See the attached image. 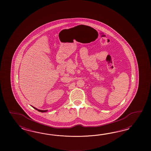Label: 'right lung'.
<instances>
[{"label":"right lung","mask_w":151,"mask_h":151,"mask_svg":"<svg viewBox=\"0 0 151 151\" xmlns=\"http://www.w3.org/2000/svg\"><path fill=\"white\" fill-rule=\"evenodd\" d=\"M32 107L34 108V109H35V110H37L38 111H39V112H46L47 110H38V109H37V108H35V107H33L32 106Z\"/></svg>","instance_id":"1"}]
</instances>
